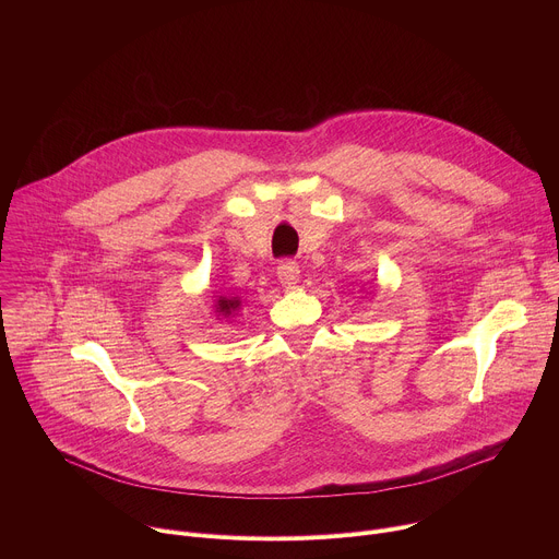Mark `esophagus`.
Wrapping results in <instances>:
<instances>
[{
	"label": "esophagus",
	"instance_id": "34e87169",
	"mask_svg": "<svg viewBox=\"0 0 559 559\" xmlns=\"http://www.w3.org/2000/svg\"><path fill=\"white\" fill-rule=\"evenodd\" d=\"M276 274H278V281L283 283V287L292 289V287H296V283L300 278V267H298V263L294 259H283L278 263Z\"/></svg>",
	"mask_w": 559,
	"mask_h": 559
}]
</instances>
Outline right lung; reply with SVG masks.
<instances>
[{"label": "right lung", "instance_id": "right-lung-1", "mask_svg": "<svg viewBox=\"0 0 559 559\" xmlns=\"http://www.w3.org/2000/svg\"><path fill=\"white\" fill-rule=\"evenodd\" d=\"M239 307V300H228V298H219V302H217V309L222 311V313H230V311H235Z\"/></svg>", "mask_w": 559, "mask_h": 559}]
</instances>
